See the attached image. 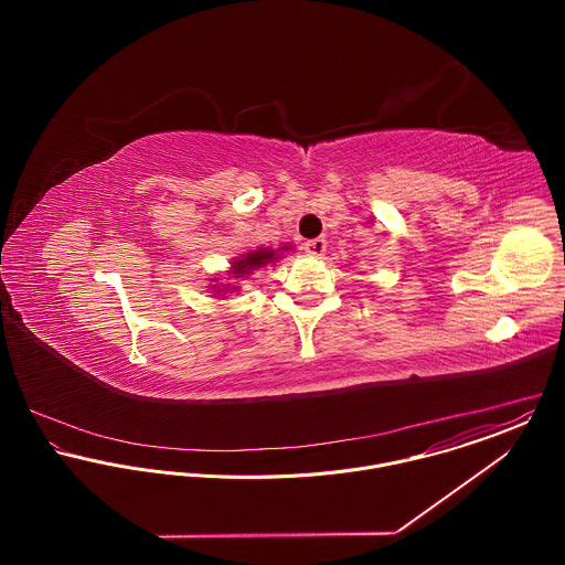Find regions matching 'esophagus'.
Instances as JSON below:
<instances>
[{"label":"esophagus","instance_id":"obj_1","mask_svg":"<svg viewBox=\"0 0 565 565\" xmlns=\"http://www.w3.org/2000/svg\"><path fill=\"white\" fill-rule=\"evenodd\" d=\"M326 247H328L326 239H311V242L305 243V252L311 256H318V258H322L326 254Z\"/></svg>","mask_w":565,"mask_h":565}]
</instances>
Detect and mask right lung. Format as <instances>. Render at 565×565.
Here are the masks:
<instances>
[{"instance_id": "1", "label": "right lung", "mask_w": 565, "mask_h": 565, "mask_svg": "<svg viewBox=\"0 0 565 565\" xmlns=\"http://www.w3.org/2000/svg\"><path fill=\"white\" fill-rule=\"evenodd\" d=\"M285 249H291V247H287V245H285V247H278V249L260 247V249L245 252L239 258L233 260L231 274H233V278H243V276L252 274V269H258V267H263V265H267V263H276V258H280L278 254L285 252ZM213 280H217V278H213ZM224 289H228V287H224ZM231 289H237V287H231ZM217 291H220V289H217Z\"/></svg>"}]
</instances>
